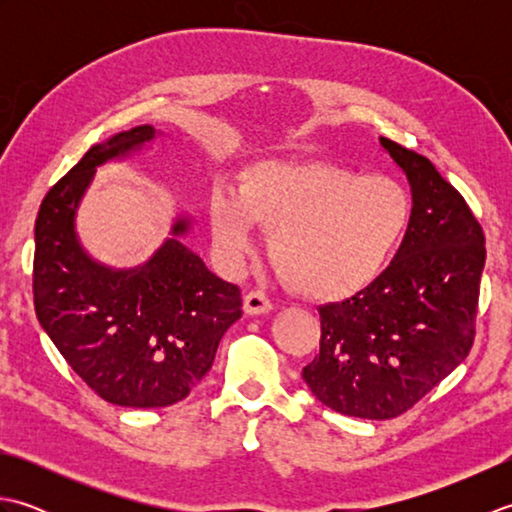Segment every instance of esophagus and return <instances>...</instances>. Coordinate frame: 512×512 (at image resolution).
<instances>
[{
	"instance_id": "1",
	"label": "esophagus",
	"mask_w": 512,
	"mask_h": 512,
	"mask_svg": "<svg viewBox=\"0 0 512 512\" xmlns=\"http://www.w3.org/2000/svg\"><path fill=\"white\" fill-rule=\"evenodd\" d=\"M270 310H273V303H270V299L264 295V292L253 290L244 297V312L246 314H253V317H257V314H268Z\"/></svg>"
}]
</instances>
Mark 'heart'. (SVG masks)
Masks as SVG:
<instances>
[{
  "label": "heart",
  "instance_id": "obj_1",
  "mask_svg": "<svg viewBox=\"0 0 512 512\" xmlns=\"http://www.w3.org/2000/svg\"><path fill=\"white\" fill-rule=\"evenodd\" d=\"M411 220V198L389 176H361L323 160H266L248 167L237 193L215 191L217 253L237 266L253 248V224L270 231L268 255L299 295L341 301L372 286Z\"/></svg>",
  "mask_w": 512,
  "mask_h": 512
}]
</instances>
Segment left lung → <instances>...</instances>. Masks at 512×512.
I'll list each match as a JSON object with an SVG mask.
<instances>
[{
    "label": "left lung",
    "mask_w": 512,
    "mask_h": 512,
    "mask_svg": "<svg viewBox=\"0 0 512 512\" xmlns=\"http://www.w3.org/2000/svg\"><path fill=\"white\" fill-rule=\"evenodd\" d=\"M380 145L411 187L405 239L372 286L319 308L321 350L303 367L325 407L365 420L405 413L469 356L486 262L462 195L416 151Z\"/></svg>",
    "instance_id": "left-lung-1"
}]
</instances>
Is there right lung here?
I'll list each match as a JSON object with an SVG mask.
<instances>
[{
  "label": "right lung",
  "mask_w": 512,
  "mask_h": 512,
  "mask_svg": "<svg viewBox=\"0 0 512 512\" xmlns=\"http://www.w3.org/2000/svg\"><path fill=\"white\" fill-rule=\"evenodd\" d=\"M156 136L140 125L94 145L48 191L35 222L32 292L41 328L103 400L136 409L187 398L211 369L224 332L242 317L239 288L180 242L189 217H178L171 237L136 268L96 262L79 242L76 211L96 167Z\"/></svg>",
  "instance_id": "1"
}]
</instances>
